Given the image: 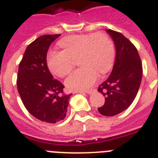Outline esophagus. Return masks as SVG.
<instances>
[{"instance_id":"1","label":"esophagus","mask_w":158,"mask_h":158,"mask_svg":"<svg viewBox=\"0 0 158 158\" xmlns=\"http://www.w3.org/2000/svg\"><path fill=\"white\" fill-rule=\"evenodd\" d=\"M96 91V89H90V90H88L86 91V92H78L79 93H84V92H86V93H88V94H91V93H92L93 92H95Z\"/></svg>"}]
</instances>
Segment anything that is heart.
<instances>
[{
	"label": "heart",
	"instance_id": "obj_1",
	"mask_svg": "<svg viewBox=\"0 0 158 158\" xmlns=\"http://www.w3.org/2000/svg\"><path fill=\"white\" fill-rule=\"evenodd\" d=\"M59 46L62 51L52 50L47 55V65L52 74L66 76L72 70L77 59L82 66L66 79L65 84L70 90L89 88L97 79L98 72L101 75L108 72L114 61V44L104 33L66 37L59 41Z\"/></svg>",
	"mask_w": 158,
	"mask_h": 158
}]
</instances>
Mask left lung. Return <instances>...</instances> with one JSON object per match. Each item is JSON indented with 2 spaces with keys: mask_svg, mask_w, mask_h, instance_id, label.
<instances>
[{
  "mask_svg": "<svg viewBox=\"0 0 158 158\" xmlns=\"http://www.w3.org/2000/svg\"><path fill=\"white\" fill-rule=\"evenodd\" d=\"M106 31L114 43L116 58L110 75L97 89L106 99L98 111L105 116H114L127 110L135 100L143 69L134 44L122 33L110 29Z\"/></svg>",
  "mask_w": 158,
  "mask_h": 158,
  "instance_id": "obj_1",
  "label": "left lung"
}]
</instances>
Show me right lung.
I'll return each instance as SVG.
<instances>
[{
  "label": "right lung",
  "mask_w": 158,
  "mask_h": 158,
  "mask_svg": "<svg viewBox=\"0 0 158 158\" xmlns=\"http://www.w3.org/2000/svg\"><path fill=\"white\" fill-rule=\"evenodd\" d=\"M61 35H41L26 48L19 63L17 87L23 103L35 118L48 123L63 120L71 94H63L64 85L53 79L47 66L50 44Z\"/></svg>",
  "instance_id": "add662e5"
}]
</instances>
